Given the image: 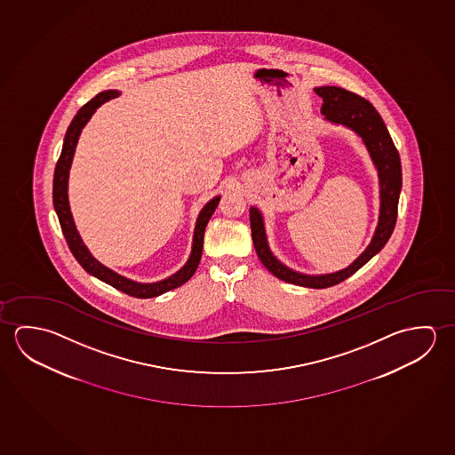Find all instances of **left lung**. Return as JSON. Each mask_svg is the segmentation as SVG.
Masks as SVG:
<instances>
[{"label":"left lung","mask_w":455,"mask_h":455,"mask_svg":"<svg viewBox=\"0 0 455 455\" xmlns=\"http://www.w3.org/2000/svg\"><path fill=\"white\" fill-rule=\"evenodd\" d=\"M314 92L323 101L321 108L323 119L330 124L349 128L357 134L365 144L374 168L378 170L379 219L372 235L371 243L355 260L350 263L347 268L328 273V275H305L283 265V261L279 260L269 249L265 220L260 211L255 206H251L249 216H251V230H252L255 252L271 275H275L281 281L301 285V287L325 289V287L343 283L344 279H347L349 275L362 268L376 253L379 252L382 247L386 246L396 222L398 198L402 192V164H400L398 150L395 148L384 120L370 101H366L365 98L358 97L349 90L333 87V85L315 87Z\"/></svg>","instance_id":"obj_1"}]
</instances>
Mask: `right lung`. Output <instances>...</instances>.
Segmentation results:
<instances>
[{"label":"right lung","mask_w":455,"mask_h":455,"mask_svg":"<svg viewBox=\"0 0 455 455\" xmlns=\"http://www.w3.org/2000/svg\"><path fill=\"white\" fill-rule=\"evenodd\" d=\"M119 90H105V92L98 93L97 97L92 98L87 105H84L76 114L75 119L71 120L67 134H65L60 158L55 166V172H53V208L60 220L61 231L65 235L68 246L75 255L76 260L81 263V267L89 275H95L100 281L109 283L114 289L136 297V299H154L164 291H172L182 283H186L195 275V271L198 268V263L202 260L204 230H206L209 219L214 214L217 204L220 202V195H217L203 206L198 219H196V224H195L190 255L184 263V267L178 269L174 275H168L166 279L156 281V283H138V281L128 279L125 275L116 273L114 269L108 268L101 261H98L90 252L89 247L84 244L83 238L76 228L75 219L71 214L69 200H68V180H69L71 164L75 158L76 146L79 141V136L83 133V128L87 125V122L92 119V116L95 114L100 106L112 98L119 97Z\"/></svg>","instance_id":"1"}]
</instances>
